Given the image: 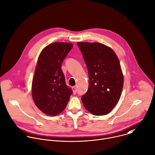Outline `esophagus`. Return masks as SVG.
<instances>
[{"instance_id": "obj_1", "label": "esophagus", "mask_w": 155, "mask_h": 155, "mask_svg": "<svg viewBox=\"0 0 155 155\" xmlns=\"http://www.w3.org/2000/svg\"><path fill=\"white\" fill-rule=\"evenodd\" d=\"M72 89H73V93L75 94H76V92H77V89H76V87L74 86V87H72Z\"/></svg>"}]
</instances>
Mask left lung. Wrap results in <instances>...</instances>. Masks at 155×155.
Instances as JSON below:
<instances>
[{"label":"left lung","mask_w":155,"mask_h":155,"mask_svg":"<svg viewBox=\"0 0 155 155\" xmlns=\"http://www.w3.org/2000/svg\"><path fill=\"white\" fill-rule=\"evenodd\" d=\"M86 64L89 85L81 97L91 114L109 113L117 104L122 90L124 76L117 56L110 47L99 42H78Z\"/></svg>","instance_id":"left-lung-1"}]
</instances>
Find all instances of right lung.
<instances>
[{"label":"right lung","instance_id":"obj_1","mask_svg":"<svg viewBox=\"0 0 155 155\" xmlns=\"http://www.w3.org/2000/svg\"><path fill=\"white\" fill-rule=\"evenodd\" d=\"M73 44L52 43L41 51L32 82V96L37 107L50 116L61 113L73 93L65 82L62 63Z\"/></svg>","mask_w":155,"mask_h":155}]
</instances>
